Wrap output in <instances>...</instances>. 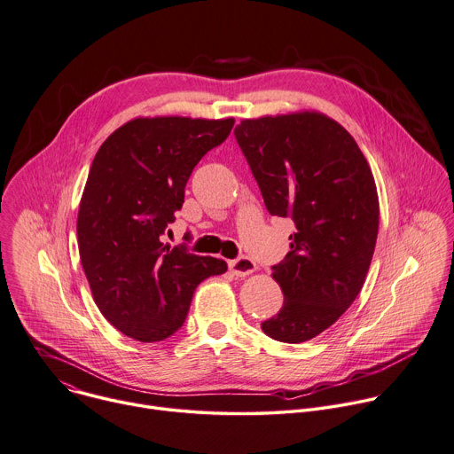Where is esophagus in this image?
I'll return each instance as SVG.
<instances>
[{"label":"esophagus","mask_w":454,"mask_h":454,"mask_svg":"<svg viewBox=\"0 0 454 454\" xmlns=\"http://www.w3.org/2000/svg\"><path fill=\"white\" fill-rule=\"evenodd\" d=\"M228 267L235 276H247V274L256 270V263L247 256H240L237 260L228 262Z\"/></svg>","instance_id":"1"}]
</instances>
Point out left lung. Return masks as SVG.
<instances>
[{
    "instance_id": "8db88e82",
    "label": "left lung",
    "mask_w": 454,
    "mask_h": 454,
    "mask_svg": "<svg viewBox=\"0 0 454 454\" xmlns=\"http://www.w3.org/2000/svg\"><path fill=\"white\" fill-rule=\"evenodd\" d=\"M235 138L270 215L290 217V251L272 265L283 307L267 337L299 344L353 305L378 239L374 176L355 138L319 112L244 119Z\"/></svg>"
}]
</instances>
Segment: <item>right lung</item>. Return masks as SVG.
Wrapping results in <instances>:
<instances>
[{
  "instance_id": "add662e5",
  "label": "right lung",
  "mask_w": 454,
  "mask_h": 454,
  "mask_svg": "<svg viewBox=\"0 0 454 454\" xmlns=\"http://www.w3.org/2000/svg\"><path fill=\"white\" fill-rule=\"evenodd\" d=\"M235 119L138 117L98 149L78 210L80 260L105 319L138 342L182 328L196 286L224 260L162 242L198 162Z\"/></svg>"
}]
</instances>
